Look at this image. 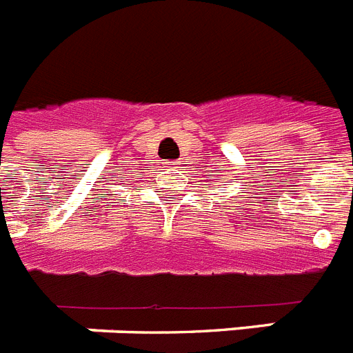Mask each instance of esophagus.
Listing matches in <instances>:
<instances>
[{
  "instance_id": "1",
  "label": "esophagus",
  "mask_w": 353,
  "mask_h": 353,
  "mask_svg": "<svg viewBox=\"0 0 353 353\" xmlns=\"http://www.w3.org/2000/svg\"><path fill=\"white\" fill-rule=\"evenodd\" d=\"M165 169H169V171H176V169H179V162H165Z\"/></svg>"
}]
</instances>
